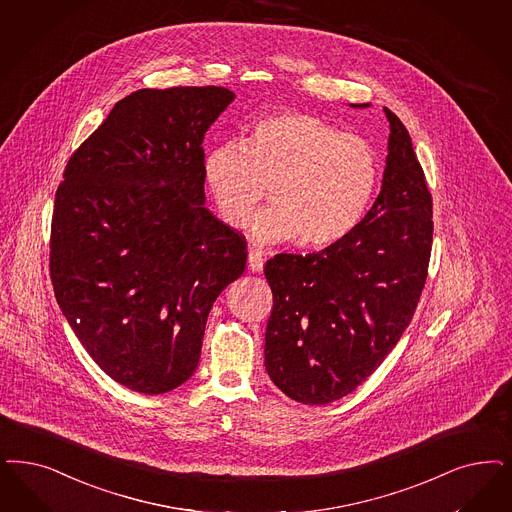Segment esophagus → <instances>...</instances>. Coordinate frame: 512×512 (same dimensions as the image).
<instances>
[{
    "label": "esophagus",
    "mask_w": 512,
    "mask_h": 512,
    "mask_svg": "<svg viewBox=\"0 0 512 512\" xmlns=\"http://www.w3.org/2000/svg\"><path fill=\"white\" fill-rule=\"evenodd\" d=\"M247 265H249L251 272H261L263 266H265V255L257 249H251L249 255H247Z\"/></svg>",
    "instance_id": "34e87169"
}]
</instances>
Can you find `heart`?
Segmentation results:
<instances>
[{
  "label": "heart",
  "mask_w": 512,
  "mask_h": 512,
  "mask_svg": "<svg viewBox=\"0 0 512 512\" xmlns=\"http://www.w3.org/2000/svg\"><path fill=\"white\" fill-rule=\"evenodd\" d=\"M204 179L234 229L246 227L270 189L272 206L249 229L253 242L297 238L302 247H327L346 238L371 208L380 159L359 134L314 115L283 113L259 121L240 145L210 151Z\"/></svg>",
  "instance_id": "obj_1"
}]
</instances>
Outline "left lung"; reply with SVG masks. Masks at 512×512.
Masks as SVG:
<instances>
[{
    "label": "left lung",
    "mask_w": 512,
    "mask_h": 512,
    "mask_svg": "<svg viewBox=\"0 0 512 512\" xmlns=\"http://www.w3.org/2000/svg\"><path fill=\"white\" fill-rule=\"evenodd\" d=\"M384 111L386 170L361 223L318 253H278L266 261L274 297L266 372L304 405L346 397L382 365L414 316L427 278L433 200L405 124Z\"/></svg>",
    "instance_id": "8db88e82"
}]
</instances>
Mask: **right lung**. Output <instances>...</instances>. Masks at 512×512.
I'll return each mask as SVG.
<instances>
[{
	"label": "right lung",
	"instance_id": "obj_1",
	"mask_svg": "<svg viewBox=\"0 0 512 512\" xmlns=\"http://www.w3.org/2000/svg\"><path fill=\"white\" fill-rule=\"evenodd\" d=\"M223 87L141 89L71 155L54 196V297L96 365L159 395L198 367L213 302L246 270V238L204 208V134Z\"/></svg>",
	"mask_w": 512,
	"mask_h": 512
}]
</instances>
